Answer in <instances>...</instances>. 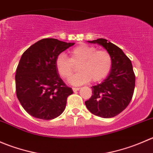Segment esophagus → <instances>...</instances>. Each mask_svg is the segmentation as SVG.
Wrapping results in <instances>:
<instances>
[{
    "label": "esophagus",
    "instance_id": "34e87169",
    "mask_svg": "<svg viewBox=\"0 0 153 153\" xmlns=\"http://www.w3.org/2000/svg\"><path fill=\"white\" fill-rule=\"evenodd\" d=\"M79 89H80V88H78V87H73V88H72V90H73L74 92H77V91H78Z\"/></svg>",
    "mask_w": 153,
    "mask_h": 153
}]
</instances>
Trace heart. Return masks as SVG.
<instances>
[{
  "label": "heart",
  "instance_id": "heart-1",
  "mask_svg": "<svg viewBox=\"0 0 153 153\" xmlns=\"http://www.w3.org/2000/svg\"><path fill=\"white\" fill-rule=\"evenodd\" d=\"M71 58L65 53H60L55 60L57 71L62 78L68 79L74 71L73 64H79L80 71L69 80L73 85L86 84L92 79L98 82L109 74L112 67V58L107 51L98 50L92 46L81 44L70 51Z\"/></svg>",
  "mask_w": 153,
  "mask_h": 153
}]
</instances>
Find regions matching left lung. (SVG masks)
Segmentation results:
<instances>
[{"mask_svg":"<svg viewBox=\"0 0 153 153\" xmlns=\"http://www.w3.org/2000/svg\"><path fill=\"white\" fill-rule=\"evenodd\" d=\"M102 46L110 54L112 67L101 84L92 86V95L85 101L88 110L104 118L115 117L129 105L133 95L135 75L132 63L122 49L104 38L89 41Z\"/></svg>","mask_w":153,"mask_h":153,"instance_id":"obj_1","label":"left lung"}]
</instances>
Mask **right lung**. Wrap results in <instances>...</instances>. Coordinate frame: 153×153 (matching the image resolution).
Segmentation results:
<instances>
[{
	"label": "right lung",
	"mask_w": 153,
	"mask_h": 153,
	"mask_svg": "<svg viewBox=\"0 0 153 153\" xmlns=\"http://www.w3.org/2000/svg\"><path fill=\"white\" fill-rule=\"evenodd\" d=\"M74 44L44 38L23 53L15 75L16 95L23 108L32 116L54 119L65 109L67 97L73 91L60 77L55 60Z\"/></svg>",
	"instance_id": "add662e5"
}]
</instances>
